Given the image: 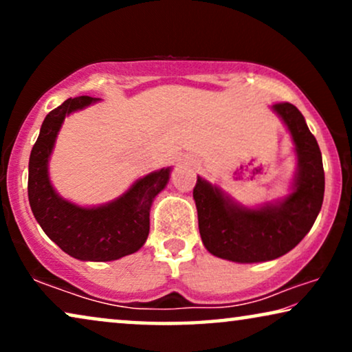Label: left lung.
I'll return each instance as SVG.
<instances>
[{"mask_svg":"<svg viewBox=\"0 0 352 352\" xmlns=\"http://www.w3.org/2000/svg\"><path fill=\"white\" fill-rule=\"evenodd\" d=\"M272 109L287 124L298 155L293 192L261 208L234 204L216 186L197 177L194 200L200 237L214 256L235 263L271 261L290 252L309 232L324 201L322 153L300 110L290 102Z\"/></svg>","mask_w":352,"mask_h":352,"instance_id":"1","label":"left lung"}]
</instances>
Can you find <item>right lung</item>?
Segmentation results:
<instances>
[{
    "mask_svg": "<svg viewBox=\"0 0 352 352\" xmlns=\"http://www.w3.org/2000/svg\"><path fill=\"white\" fill-rule=\"evenodd\" d=\"M96 100L89 96L67 99L46 115L28 162V201L41 229L67 254L81 261H113L146 243L152 201L166 186L170 168L151 173L120 199L98 208L62 200L51 186L47 160L67 115Z\"/></svg>",
    "mask_w": 352,
    "mask_h": 352,
    "instance_id": "obj_1",
    "label": "right lung"
}]
</instances>
